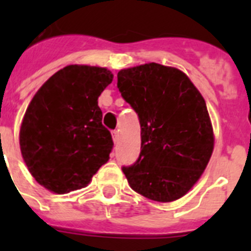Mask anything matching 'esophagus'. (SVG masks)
<instances>
[{
	"instance_id": "obj_1",
	"label": "esophagus",
	"mask_w": 251,
	"mask_h": 251,
	"mask_svg": "<svg viewBox=\"0 0 251 251\" xmlns=\"http://www.w3.org/2000/svg\"><path fill=\"white\" fill-rule=\"evenodd\" d=\"M112 137H113V141H114V142L118 141V138H119L118 130H112Z\"/></svg>"
}]
</instances>
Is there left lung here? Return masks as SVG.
<instances>
[{
  "mask_svg": "<svg viewBox=\"0 0 251 251\" xmlns=\"http://www.w3.org/2000/svg\"><path fill=\"white\" fill-rule=\"evenodd\" d=\"M117 86L141 124L138 159L122 168L128 183L150 200H178L199 181L214 150L205 99L185 73L156 63L123 69Z\"/></svg>",
  "mask_w": 251,
  "mask_h": 251,
  "instance_id": "left-lung-1",
  "label": "left lung"
}]
</instances>
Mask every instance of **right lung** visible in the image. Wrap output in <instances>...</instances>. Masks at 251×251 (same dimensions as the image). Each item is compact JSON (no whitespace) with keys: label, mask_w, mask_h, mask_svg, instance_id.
Segmentation results:
<instances>
[{"label":"right lung","mask_w":251,"mask_h":251,"mask_svg":"<svg viewBox=\"0 0 251 251\" xmlns=\"http://www.w3.org/2000/svg\"><path fill=\"white\" fill-rule=\"evenodd\" d=\"M113 80L105 68L69 65L55 73L28 104L20 148L30 174L49 191L80 190L108 162L112 134L98 98Z\"/></svg>","instance_id":"right-lung-1"}]
</instances>
